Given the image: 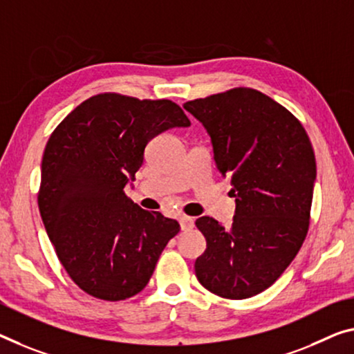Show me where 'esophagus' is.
Masks as SVG:
<instances>
[{
  "instance_id": "obj_1",
  "label": "esophagus",
  "mask_w": 354,
  "mask_h": 354,
  "mask_svg": "<svg viewBox=\"0 0 354 354\" xmlns=\"http://www.w3.org/2000/svg\"><path fill=\"white\" fill-rule=\"evenodd\" d=\"M178 221H180L182 231H189V230H193V227H194V220L192 218V216H180Z\"/></svg>"
}]
</instances>
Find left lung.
Returning <instances> with one entry per match:
<instances>
[{"label": "left lung", "mask_w": 354, "mask_h": 354, "mask_svg": "<svg viewBox=\"0 0 354 354\" xmlns=\"http://www.w3.org/2000/svg\"><path fill=\"white\" fill-rule=\"evenodd\" d=\"M183 109L203 123L221 177L236 198L232 225L196 220L207 248L194 270L205 290L247 299L268 288L308 231L317 161L306 129L283 106L252 88H234Z\"/></svg>", "instance_id": "8db88e82"}]
</instances>
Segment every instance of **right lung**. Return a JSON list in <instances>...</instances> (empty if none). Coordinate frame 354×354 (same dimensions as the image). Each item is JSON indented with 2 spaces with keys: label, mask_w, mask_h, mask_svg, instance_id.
<instances>
[{
  "label": "right lung",
  "mask_w": 354,
  "mask_h": 354,
  "mask_svg": "<svg viewBox=\"0 0 354 354\" xmlns=\"http://www.w3.org/2000/svg\"><path fill=\"white\" fill-rule=\"evenodd\" d=\"M176 102L96 95L58 124L41 166L39 212L71 279L90 296L123 301L149 283L178 223L124 194L147 144L189 127Z\"/></svg>",
  "instance_id": "1"
}]
</instances>
